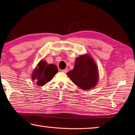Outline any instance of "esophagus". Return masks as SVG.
I'll return each instance as SVG.
<instances>
[{
    "mask_svg": "<svg viewBox=\"0 0 135 135\" xmlns=\"http://www.w3.org/2000/svg\"><path fill=\"white\" fill-rule=\"evenodd\" d=\"M61 72H63V73H65V74H66V73L68 72V69H65V70H61Z\"/></svg>",
    "mask_w": 135,
    "mask_h": 135,
    "instance_id": "1",
    "label": "esophagus"
}]
</instances>
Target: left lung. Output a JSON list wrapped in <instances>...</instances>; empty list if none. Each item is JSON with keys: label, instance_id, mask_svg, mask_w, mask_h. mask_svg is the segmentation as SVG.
<instances>
[{"label": "left lung", "instance_id": "8db88e82", "mask_svg": "<svg viewBox=\"0 0 135 135\" xmlns=\"http://www.w3.org/2000/svg\"><path fill=\"white\" fill-rule=\"evenodd\" d=\"M67 75L78 87L88 90L97 85L98 71L91 56L83 55L76 58L74 69L68 72Z\"/></svg>", "mask_w": 135, "mask_h": 135}]
</instances>
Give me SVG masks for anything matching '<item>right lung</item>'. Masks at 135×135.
Masks as SVG:
<instances>
[{
    "label": "right lung",
    "mask_w": 135,
    "mask_h": 135,
    "mask_svg": "<svg viewBox=\"0 0 135 135\" xmlns=\"http://www.w3.org/2000/svg\"><path fill=\"white\" fill-rule=\"evenodd\" d=\"M58 71L55 65H47L46 61L41 60L32 74V80H36L38 86H42L50 81Z\"/></svg>",
    "instance_id": "add662e5"
}]
</instances>
